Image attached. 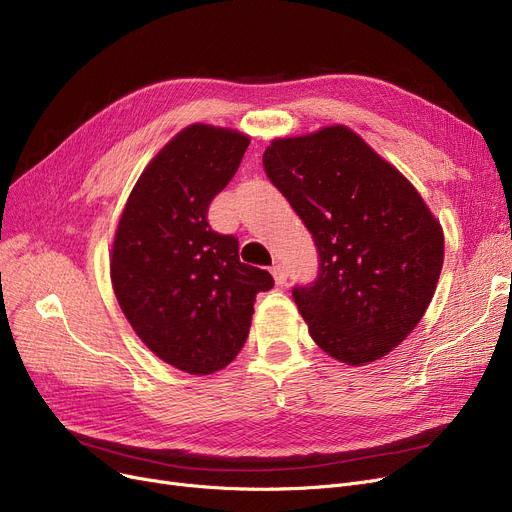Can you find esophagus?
Wrapping results in <instances>:
<instances>
[{"label": "esophagus", "mask_w": 512, "mask_h": 512, "mask_svg": "<svg viewBox=\"0 0 512 512\" xmlns=\"http://www.w3.org/2000/svg\"><path fill=\"white\" fill-rule=\"evenodd\" d=\"M272 276H274L276 284H286V278H288L286 265H284V263H276V265L272 267Z\"/></svg>", "instance_id": "34e87169"}]
</instances>
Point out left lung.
I'll use <instances>...</instances> for the list:
<instances>
[{"label":"left lung","mask_w":512,"mask_h":512,"mask_svg":"<svg viewBox=\"0 0 512 512\" xmlns=\"http://www.w3.org/2000/svg\"><path fill=\"white\" fill-rule=\"evenodd\" d=\"M263 170L317 247V278L292 288L311 338L348 365L388 355L436 292L440 222L415 186L346 126L272 141Z\"/></svg>","instance_id":"1"}]
</instances>
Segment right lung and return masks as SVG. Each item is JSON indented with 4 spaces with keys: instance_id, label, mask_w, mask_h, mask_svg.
I'll list each match as a JSON object with an SVG mask.
<instances>
[{
    "instance_id": "1",
    "label": "right lung",
    "mask_w": 512,
    "mask_h": 512,
    "mask_svg": "<svg viewBox=\"0 0 512 512\" xmlns=\"http://www.w3.org/2000/svg\"><path fill=\"white\" fill-rule=\"evenodd\" d=\"M249 137L193 124L134 184L112 247V284L132 330L176 369L209 375L245 344L270 272L238 259V240L211 230L213 197L236 174Z\"/></svg>"
}]
</instances>
